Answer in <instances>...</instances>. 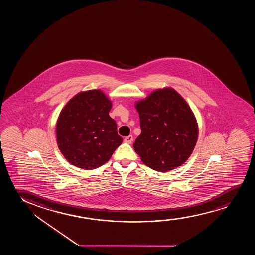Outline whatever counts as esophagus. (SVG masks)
<instances>
[{"label":"esophagus","instance_id":"esophagus-1","mask_svg":"<svg viewBox=\"0 0 255 255\" xmlns=\"http://www.w3.org/2000/svg\"><path fill=\"white\" fill-rule=\"evenodd\" d=\"M124 141H125L126 143H131L133 141V136H130V135H129V136H126V137H125Z\"/></svg>","mask_w":255,"mask_h":255}]
</instances>
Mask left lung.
I'll use <instances>...</instances> for the list:
<instances>
[{
    "label": "left lung",
    "mask_w": 255,
    "mask_h": 255,
    "mask_svg": "<svg viewBox=\"0 0 255 255\" xmlns=\"http://www.w3.org/2000/svg\"><path fill=\"white\" fill-rule=\"evenodd\" d=\"M135 107L142 131L133 147L143 164L164 172L185 163L198 141L199 126L181 95L173 88L157 89Z\"/></svg>",
    "instance_id": "1"
}]
</instances>
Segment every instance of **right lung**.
I'll use <instances>...</instances> for the list:
<instances>
[{
  "label": "right lung",
  "instance_id": "add662e5",
  "mask_svg": "<svg viewBox=\"0 0 255 255\" xmlns=\"http://www.w3.org/2000/svg\"><path fill=\"white\" fill-rule=\"evenodd\" d=\"M112 103L101 90L80 91L64 105L56 126V142L70 164L94 170L122 143L109 112Z\"/></svg>",
  "mask_w": 255,
  "mask_h": 255
}]
</instances>
